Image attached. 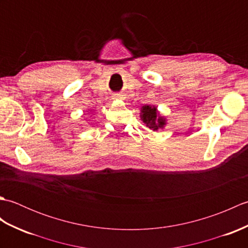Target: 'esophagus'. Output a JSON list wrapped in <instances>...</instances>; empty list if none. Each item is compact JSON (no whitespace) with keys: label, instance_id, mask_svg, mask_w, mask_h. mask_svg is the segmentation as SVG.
<instances>
[{"label":"esophagus","instance_id":"1","mask_svg":"<svg viewBox=\"0 0 248 248\" xmlns=\"http://www.w3.org/2000/svg\"><path fill=\"white\" fill-rule=\"evenodd\" d=\"M118 98H120V96H118V94H115L113 99H118Z\"/></svg>","mask_w":248,"mask_h":248}]
</instances>
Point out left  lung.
<instances>
[{"label":"left lung","mask_w":248,"mask_h":248,"mask_svg":"<svg viewBox=\"0 0 248 248\" xmlns=\"http://www.w3.org/2000/svg\"><path fill=\"white\" fill-rule=\"evenodd\" d=\"M140 119L152 131L163 129L166 125V118L160 114L154 105H144L140 108Z\"/></svg>","instance_id":"obj_1"}]
</instances>
